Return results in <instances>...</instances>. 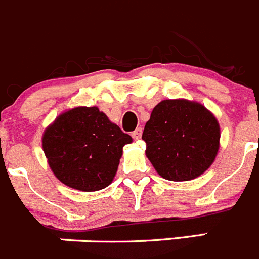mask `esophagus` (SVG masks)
Wrapping results in <instances>:
<instances>
[{
  "label": "esophagus",
  "instance_id": "34e87169",
  "mask_svg": "<svg viewBox=\"0 0 259 259\" xmlns=\"http://www.w3.org/2000/svg\"><path fill=\"white\" fill-rule=\"evenodd\" d=\"M141 135H142V128H136L134 132H132V137H134L135 140H139L141 139Z\"/></svg>",
  "mask_w": 259,
  "mask_h": 259
}]
</instances>
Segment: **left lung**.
I'll use <instances>...</instances> for the list:
<instances>
[{
    "label": "left lung",
    "instance_id": "left-lung-1",
    "mask_svg": "<svg viewBox=\"0 0 259 259\" xmlns=\"http://www.w3.org/2000/svg\"><path fill=\"white\" fill-rule=\"evenodd\" d=\"M220 137L214 115L185 99L160 101L142 132L146 156L169 181H189L205 172L214 162Z\"/></svg>",
    "mask_w": 259,
    "mask_h": 259
}]
</instances>
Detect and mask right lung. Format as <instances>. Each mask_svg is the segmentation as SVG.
Instances as JSON below:
<instances>
[{
	"label": "right lung",
	"instance_id": "right-lung-1",
	"mask_svg": "<svg viewBox=\"0 0 259 259\" xmlns=\"http://www.w3.org/2000/svg\"><path fill=\"white\" fill-rule=\"evenodd\" d=\"M132 137L99 108L78 106L60 114L45 130L42 148L50 168L64 185L97 191L111 184L123 146Z\"/></svg>",
	"mask_w": 259,
	"mask_h": 259
}]
</instances>
